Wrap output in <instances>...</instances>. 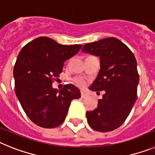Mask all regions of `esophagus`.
<instances>
[{
    "label": "esophagus",
    "instance_id": "34e87169",
    "mask_svg": "<svg viewBox=\"0 0 155 155\" xmlns=\"http://www.w3.org/2000/svg\"><path fill=\"white\" fill-rule=\"evenodd\" d=\"M81 98H86V97H87V94H86L84 91H81Z\"/></svg>",
    "mask_w": 155,
    "mask_h": 155
}]
</instances>
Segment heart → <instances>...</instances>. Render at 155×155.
I'll return each mask as SVG.
<instances>
[{
	"label": "heart",
	"instance_id": "obj_1",
	"mask_svg": "<svg viewBox=\"0 0 155 155\" xmlns=\"http://www.w3.org/2000/svg\"><path fill=\"white\" fill-rule=\"evenodd\" d=\"M77 84H78L79 86H83L84 84V81H81V80H79L77 81Z\"/></svg>",
	"mask_w": 155,
	"mask_h": 155
}]
</instances>
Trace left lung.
<instances>
[{
    "instance_id": "obj_1",
    "label": "left lung",
    "mask_w": 155,
    "mask_h": 155,
    "mask_svg": "<svg viewBox=\"0 0 155 155\" xmlns=\"http://www.w3.org/2000/svg\"><path fill=\"white\" fill-rule=\"evenodd\" d=\"M81 50L99 57L101 69L89 89L105 92L96 109L86 113L87 123L94 130L113 131L127 120L137 98L136 59L124 42L114 37L87 43Z\"/></svg>"
}]
</instances>
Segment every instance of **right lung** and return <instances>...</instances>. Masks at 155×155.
Returning <instances> with one entry per match:
<instances>
[{
    "label": "right lung",
    "mask_w": 155,
    "mask_h": 155,
    "mask_svg": "<svg viewBox=\"0 0 155 155\" xmlns=\"http://www.w3.org/2000/svg\"><path fill=\"white\" fill-rule=\"evenodd\" d=\"M82 45L59 44L41 36L27 43L19 53L14 67L15 94L28 118L43 128H54L66 118L71 101L81 97L79 89L68 84L61 90L53 81L62 72L64 63Z\"/></svg>",
    "instance_id": "right-lung-1"
}]
</instances>
